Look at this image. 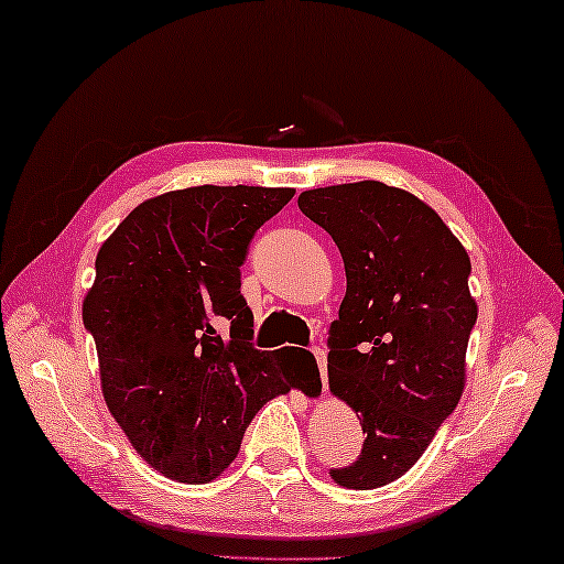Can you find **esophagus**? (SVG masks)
<instances>
[{"instance_id":"34e87169","label":"esophagus","mask_w":564,"mask_h":564,"mask_svg":"<svg viewBox=\"0 0 564 564\" xmlns=\"http://www.w3.org/2000/svg\"><path fill=\"white\" fill-rule=\"evenodd\" d=\"M312 355H315L317 368H319V383H323V393L327 391V358L323 348H312Z\"/></svg>"}]
</instances>
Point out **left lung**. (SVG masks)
<instances>
[{"label": "left lung", "instance_id": "8db88e82", "mask_svg": "<svg viewBox=\"0 0 564 564\" xmlns=\"http://www.w3.org/2000/svg\"><path fill=\"white\" fill-rule=\"evenodd\" d=\"M340 249L348 290L327 337L330 391L362 419V448L330 469L348 489L411 469L454 413L476 302L471 262L441 216L401 188L360 181L300 194Z\"/></svg>", "mask_w": 564, "mask_h": 564}]
</instances>
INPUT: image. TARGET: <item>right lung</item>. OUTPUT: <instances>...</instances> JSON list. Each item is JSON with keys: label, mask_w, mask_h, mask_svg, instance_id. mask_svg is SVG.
<instances>
[{"label": "right lung", "mask_w": 564, "mask_h": 564, "mask_svg": "<svg viewBox=\"0 0 564 564\" xmlns=\"http://www.w3.org/2000/svg\"><path fill=\"white\" fill-rule=\"evenodd\" d=\"M292 188L194 186L149 198L95 259L83 302L102 395L155 471L184 484L219 476L257 411L300 386L257 350L241 272L257 229Z\"/></svg>", "instance_id": "obj_1"}]
</instances>
